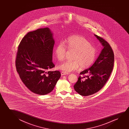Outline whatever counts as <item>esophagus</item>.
<instances>
[{"mask_svg":"<svg viewBox=\"0 0 129 129\" xmlns=\"http://www.w3.org/2000/svg\"><path fill=\"white\" fill-rule=\"evenodd\" d=\"M61 75H64L68 74V73H67V72H64V71H62L61 73Z\"/></svg>","mask_w":129,"mask_h":129,"instance_id":"34e87169","label":"esophagus"}]
</instances>
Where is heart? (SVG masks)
Returning a JSON list of instances; mask_svg holds the SVG:
<instances>
[{
  "label": "heart",
  "instance_id": "heart-1",
  "mask_svg": "<svg viewBox=\"0 0 129 129\" xmlns=\"http://www.w3.org/2000/svg\"><path fill=\"white\" fill-rule=\"evenodd\" d=\"M67 49L73 51L75 53L73 60L66 61L58 66V68L65 72H70L79 69L89 67L95 60L96 50L88 39L80 35H74L68 37L64 42H59L55 49V57L62 61L65 58Z\"/></svg>",
  "mask_w": 129,
  "mask_h": 129
}]
</instances>
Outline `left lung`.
<instances>
[{
	"label": "left lung",
	"instance_id": "obj_1",
	"mask_svg": "<svg viewBox=\"0 0 129 129\" xmlns=\"http://www.w3.org/2000/svg\"><path fill=\"white\" fill-rule=\"evenodd\" d=\"M95 36L104 48L94 63L80 73L74 86L76 92L83 96L92 95L101 90L108 81L114 67V54L110 45L102 37Z\"/></svg>",
	"mask_w": 129,
	"mask_h": 129
}]
</instances>
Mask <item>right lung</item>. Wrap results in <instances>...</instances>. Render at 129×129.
<instances>
[{
    "instance_id": "obj_1",
    "label": "right lung",
    "mask_w": 129,
    "mask_h": 129,
    "mask_svg": "<svg viewBox=\"0 0 129 129\" xmlns=\"http://www.w3.org/2000/svg\"><path fill=\"white\" fill-rule=\"evenodd\" d=\"M55 41L48 28H38L24 37L18 46L15 65L20 78L34 93L51 92L61 77L59 71H50Z\"/></svg>"
}]
</instances>
